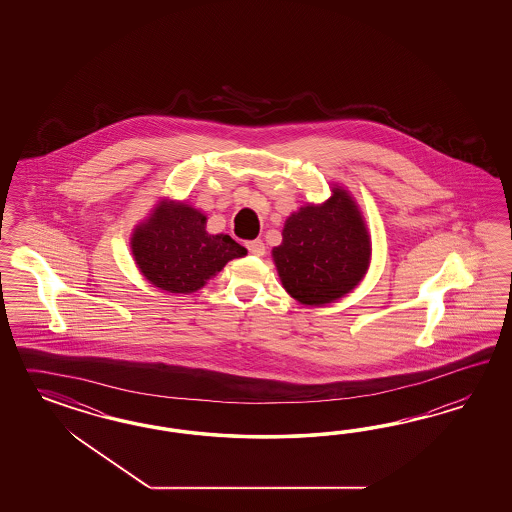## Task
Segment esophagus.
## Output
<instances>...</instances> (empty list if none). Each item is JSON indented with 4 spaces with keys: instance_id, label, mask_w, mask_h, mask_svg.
<instances>
[{
    "instance_id": "1",
    "label": "esophagus",
    "mask_w": 512,
    "mask_h": 512,
    "mask_svg": "<svg viewBox=\"0 0 512 512\" xmlns=\"http://www.w3.org/2000/svg\"><path fill=\"white\" fill-rule=\"evenodd\" d=\"M246 248L255 257H263L264 251H266L263 240H249V242H246Z\"/></svg>"
}]
</instances>
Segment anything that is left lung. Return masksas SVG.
Here are the masks:
<instances>
[{
  "label": "left lung",
  "instance_id": "8db88e82",
  "mask_svg": "<svg viewBox=\"0 0 512 512\" xmlns=\"http://www.w3.org/2000/svg\"><path fill=\"white\" fill-rule=\"evenodd\" d=\"M272 255L285 291L321 306L355 289L372 248L355 202L336 187L323 206H304L285 221L283 242Z\"/></svg>",
  "mask_w": 512,
  "mask_h": 512
}]
</instances>
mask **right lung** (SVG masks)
<instances>
[{
	"mask_svg": "<svg viewBox=\"0 0 512 512\" xmlns=\"http://www.w3.org/2000/svg\"><path fill=\"white\" fill-rule=\"evenodd\" d=\"M131 249L140 272L169 293H193L225 264L248 251L229 234L206 233V216L187 204L163 202L139 225Z\"/></svg>",
	"mask_w": 512,
	"mask_h": 512,
	"instance_id": "right-lung-1",
	"label": "right lung"
}]
</instances>
